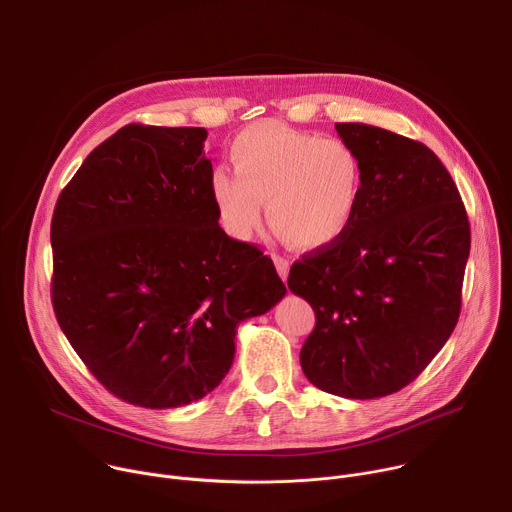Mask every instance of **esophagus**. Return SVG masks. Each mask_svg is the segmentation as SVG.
<instances>
[{
    "mask_svg": "<svg viewBox=\"0 0 512 512\" xmlns=\"http://www.w3.org/2000/svg\"><path fill=\"white\" fill-rule=\"evenodd\" d=\"M271 259H273V263H275V267H277V273H279V277L285 281L287 279V273H289V261L285 259V257H281V255H271Z\"/></svg>",
    "mask_w": 512,
    "mask_h": 512,
    "instance_id": "34e87169",
    "label": "esophagus"
}]
</instances>
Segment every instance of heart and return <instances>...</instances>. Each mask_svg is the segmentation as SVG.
<instances>
[{
  "label": "heart",
  "instance_id": "1",
  "mask_svg": "<svg viewBox=\"0 0 512 512\" xmlns=\"http://www.w3.org/2000/svg\"><path fill=\"white\" fill-rule=\"evenodd\" d=\"M235 172L218 166L208 188L225 231L249 239L263 221L300 249L334 245L352 227L364 186L350 143L259 121L229 145Z\"/></svg>",
  "mask_w": 512,
  "mask_h": 512
}]
</instances>
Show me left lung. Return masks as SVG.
<instances>
[{"label":"left lung","mask_w":512,"mask_h":512,"mask_svg":"<svg viewBox=\"0 0 512 512\" xmlns=\"http://www.w3.org/2000/svg\"><path fill=\"white\" fill-rule=\"evenodd\" d=\"M362 162L352 227L289 269L316 326L302 371L344 399L407 387L452 336L462 306L470 223L460 192L427 145L364 123H336Z\"/></svg>","instance_id":"1"}]
</instances>
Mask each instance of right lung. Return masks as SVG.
Instances as JSON below:
<instances>
[{
    "mask_svg": "<svg viewBox=\"0 0 512 512\" xmlns=\"http://www.w3.org/2000/svg\"><path fill=\"white\" fill-rule=\"evenodd\" d=\"M206 135L121 127L52 214L58 326L95 379L131 405L170 409L208 395L231 369L237 326L287 294L273 261L218 225Z\"/></svg>",
    "mask_w": 512,
    "mask_h": 512,
    "instance_id": "add662e5",
    "label": "right lung"
}]
</instances>
